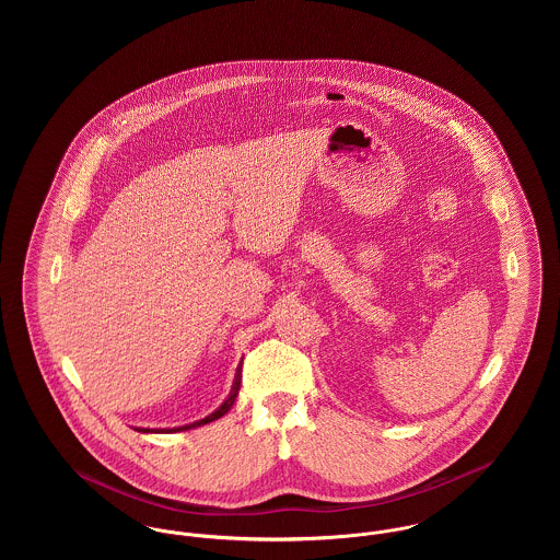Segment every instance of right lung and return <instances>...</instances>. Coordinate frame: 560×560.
<instances>
[{"label":"right lung","mask_w":560,"mask_h":560,"mask_svg":"<svg viewBox=\"0 0 560 560\" xmlns=\"http://www.w3.org/2000/svg\"><path fill=\"white\" fill-rule=\"evenodd\" d=\"M240 388H241V363L240 368H237V373H235V382H233V388H231V395L226 397V400L213 411V413H210L208 418H203V420H199V422H192V424H187V427H180V428H167V430H163V432H180V430H188V428H197V427H203V424H210V422H213V420H218V418H222L231 407H233V402H235V399H237V395H240ZM138 432H153V430H149V428H136Z\"/></svg>","instance_id":"obj_1"}]
</instances>
